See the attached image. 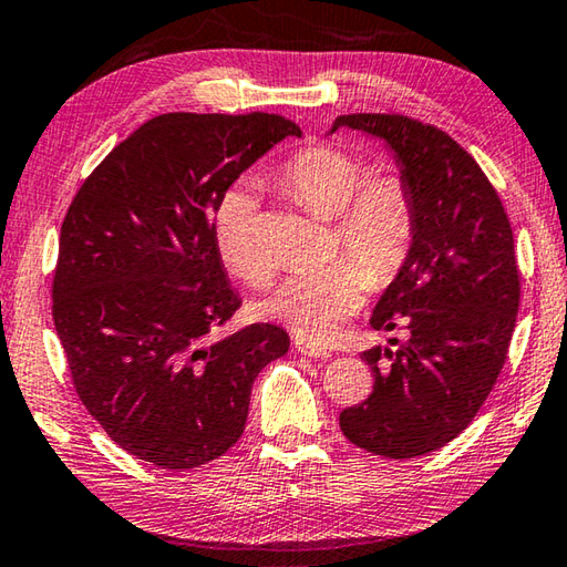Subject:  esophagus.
I'll use <instances>...</instances> for the list:
<instances>
[{
  "instance_id": "obj_1",
  "label": "esophagus",
  "mask_w": 567,
  "mask_h": 567,
  "mask_svg": "<svg viewBox=\"0 0 567 567\" xmlns=\"http://www.w3.org/2000/svg\"><path fill=\"white\" fill-rule=\"evenodd\" d=\"M295 349H297V353H302V357H309V359H329L331 357L327 349H321V347H317V343L307 341L302 337L295 339Z\"/></svg>"
}]
</instances>
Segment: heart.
I'll use <instances>...</instances> for the list:
<instances>
[{
  "label": "heart",
  "instance_id": "1",
  "mask_svg": "<svg viewBox=\"0 0 567 567\" xmlns=\"http://www.w3.org/2000/svg\"><path fill=\"white\" fill-rule=\"evenodd\" d=\"M282 186L299 204L334 216L337 258L302 270L275 287L262 315L309 341H329L357 312L365 287H383L403 270L415 240V202L395 174L365 176L361 159L324 144L299 150L285 164ZM214 246L226 270L243 282L262 285L272 272L258 228V202L250 188L224 194L214 214Z\"/></svg>",
  "mask_w": 567,
  "mask_h": 567
}]
</instances>
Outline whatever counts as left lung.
<instances>
[{"label": "left lung", "mask_w": 567, "mask_h": 567, "mask_svg": "<svg viewBox=\"0 0 567 567\" xmlns=\"http://www.w3.org/2000/svg\"><path fill=\"white\" fill-rule=\"evenodd\" d=\"M379 137L415 202V240L371 315L408 339L361 353L373 393L339 415L349 442L388 460L445 447L480 413L502 373L520 299L514 233L482 166L447 132L405 115H339Z\"/></svg>", "instance_id": "obj_1"}]
</instances>
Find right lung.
I'll list each match as a JSON object with an SVG mask.
<instances>
[{
  "mask_svg": "<svg viewBox=\"0 0 567 567\" xmlns=\"http://www.w3.org/2000/svg\"><path fill=\"white\" fill-rule=\"evenodd\" d=\"M295 122L270 113L152 117L100 162L63 218L53 324L110 440L162 470L218 460L246 430L252 381L290 349L250 324L216 339L240 297L214 246L230 184Z\"/></svg>",
  "mask_w": 567,
  "mask_h": 567,
  "instance_id": "obj_1",
  "label": "right lung"
}]
</instances>
